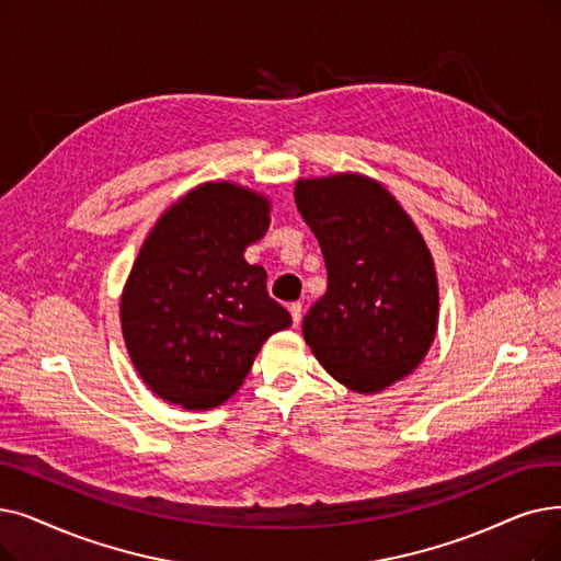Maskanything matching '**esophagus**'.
Returning <instances> with one entry per match:
<instances>
[{
    "label": "esophagus",
    "mask_w": 561,
    "mask_h": 561,
    "mask_svg": "<svg viewBox=\"0 0 561 561\" xmlns=\"http://www.w3.org/2000/svg\"><path fill=\"white\" fill-rule=\"evenodd\" d=\"M288 311H290V319H294V325L298 328L302 321V302H294L288 307Z\"/></svg>",
    "instance_id": "obj_1"
}]
</instances>
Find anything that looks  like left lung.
<instances>
[{
	"instance_id": "8db88e82",
	"label": "left lung",
	"mask_w": 561,
	"mask_h": 561,
	"mask_svg": "<svg viewBox=\"0 0 561 561\" xmlns=\"http://www.w3.org/2000/svg\"><path fill=\"white\" fill-rule=\"evenodd\" d=\"M296 206L319 238L328 290L302 321L323 369L374 394L420 367L437 330V277L410 215L362 174L300 179Z\"/></svg>"
}]
</instances>
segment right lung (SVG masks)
Listing matches in <instances>:
<instances>
[{
	"label": "right lung",
	"instance_id": "1",
	"mask_svg": "<svg viewBox=\"0 0 561 561\" xmlns=\"http://www.w3.org/2000/svg\"><path fill=\"white\" fill-rule=\"evenodd\" d=\"M271 227V199L229 181L169 206L146 236L121 296V330L137 374L187 410L225 403L265 339L290 325L245 250Z\"/></svg>",
	"mask_w": 561,
	"mask_h": 561
}]
</instances>
